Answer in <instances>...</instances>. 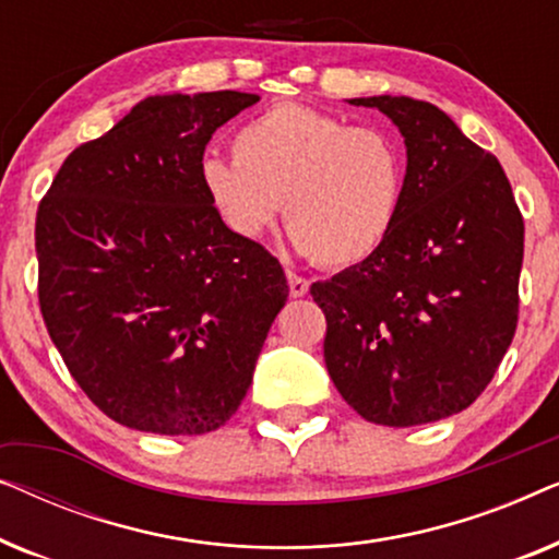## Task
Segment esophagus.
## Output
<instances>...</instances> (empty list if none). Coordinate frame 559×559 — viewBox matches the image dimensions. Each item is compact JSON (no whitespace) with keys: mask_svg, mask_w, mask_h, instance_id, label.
Returning a JSON list of instances; mask_svg holds the SVG:
<instances>
[{"mask_svg":"<svg viewBox=\"0 0 559 559\" xmlns=\"http://www.w3.org/2000/svg\"><path fill=\"white\" fill-rule=\"evenodd\" d=\"M287 282H289V297H305V295H308L310 282L305 280L302 274L289 272V274H287Z\"/></svg>","mask_w":559,"mask_h":559,"instance_id":"34e87169","label":"esophagus"}]
</instances>
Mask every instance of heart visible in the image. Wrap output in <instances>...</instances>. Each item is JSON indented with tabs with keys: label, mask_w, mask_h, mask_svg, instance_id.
<instances>
[{
	"label": "heart",
	"mask_w": 559,
	"mask_h": 559,
	"mask_svg": "<svg viewBox=\"0 0 559 559\" xmlns=\"http://www.w3.org/2000/svg\"><path fill=\"white\" fill-rule=\"evenodd\" d=\"M228 159H205L201 182L228 231L257 239L282 209L295 247L323 266L369 259L392 231L404 190L402 150L384 129L300 104L241 124Z\"/></svg>",
	"instance_id": "1"
}]
</instances>
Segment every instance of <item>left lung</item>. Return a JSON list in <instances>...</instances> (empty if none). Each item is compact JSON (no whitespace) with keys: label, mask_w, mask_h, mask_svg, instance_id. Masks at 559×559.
Here are the masks:
<instances>
[{"label":"left lung","mask_w":559,"mask_h":559,"mask_svg":"<svg viewBox=\"0 0 559 559\" xmlns=\"http://www.w3.org/2000/svg\"><path fill=\"white\" fill-rule=\"evenodd\" d=\"M400 127L402 203L386 241L310 287L343 400L386 427L438 423L478 400L514 338L524 218L491 152L409 96L350 98Z\"/></svg>","instance_id":"left-lung-1"}]
</instances>
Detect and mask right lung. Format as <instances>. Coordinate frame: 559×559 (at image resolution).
<instances>
[{
  "mask_svg": "<svg viewBox=\"0 0 559 559\" xmlns=\"http://www.w3.org/2000/svg\"><path fill=\"white\" fill-rule=\"evenodd\" d=\"M257 94L150 96L75 147L37 209V297L52 343L114 423L218 430L239 409L285 308L282 264L228 231L203 152Z\"/></svg>",
  "mask_w": 559,
  "mask_h": 559,
  "instance_id": "1",
  "label": "right lung"
}]
</instances>
